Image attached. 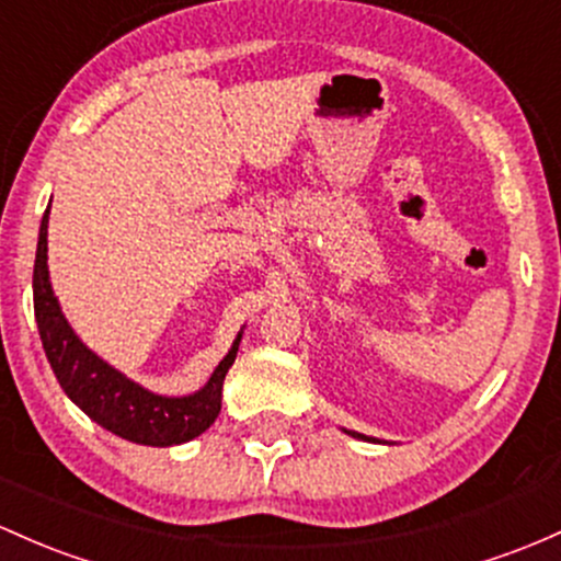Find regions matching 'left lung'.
<instances>
[{
  "label": "left lung",
  "instance_id": "obj_1",
  "mask_svg": "<svg viewBox=\"0 0 561 561\" xmlns=\"http://www.w3.org/2000/svg\"><path fill=\"white\" fill-rule=\"evenodd\" d=\"M346 431L348 436H354V439H362V442H380V439H375V436H365V434H359V431H348V428H343ZM386 445H389V442H386Z\"/></svg>",
  "mask_w": 561,
  "mask_h": 561
}]
</instances>
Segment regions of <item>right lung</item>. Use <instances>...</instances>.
<instances>
[{"label":"right lung","instance_id":"1","mask_svg":"<svg viewBox=\"0 0 561 561\" xmlns=\"http://www.w3.org/2000/svg\"><path fill=\"white\" fill-rule=\"evenodd\" d=\"M47 224H50V207L42 215L39 242H36L34 313L47 362L66 397L98 426L135 445L172 447L205 434L220 412L224 380L237 359L242 332L233 337L229 354L220 359L210 380L199 391L186 397H164L135 383L84 346L82 337L71 330L69 319L60 311L47 268Z\"/></svg>","mask_w":561,"mask_h":561}]
</instances>
